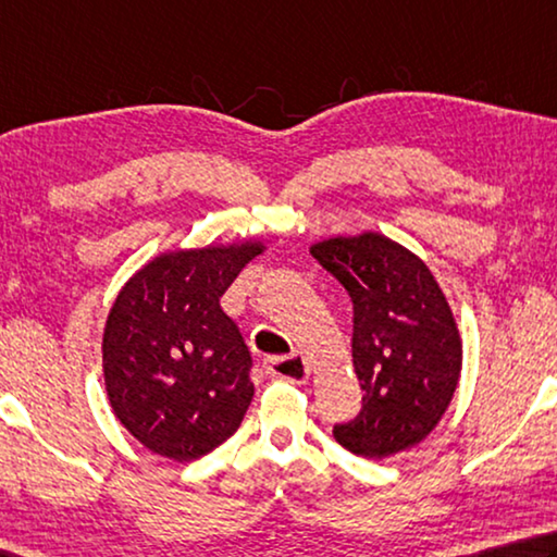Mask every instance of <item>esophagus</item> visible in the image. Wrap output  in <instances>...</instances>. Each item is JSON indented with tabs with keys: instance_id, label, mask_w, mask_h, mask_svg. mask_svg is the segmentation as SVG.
Here are the masks:
<instances>
[{
	"instance_id": "obj_1",
	"label": "esophagus",
	"mask_w": 557,
	"mask_h": 557,
	"mask_svg": "<svg viewBox=\"0 0 557 557\" xmlns=\"http://www.w3.org/2000/svg\"><path fill=\"white\" fill-rule=\"evenodd\" d=\"M265 372L275 380L301 384V382L309 380L311 368H309V360L305 356H299V352H292V356H285V358H268L265 360Z\"/></svg>"
}]
</instances>
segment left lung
<instances>
[{
    "label": "left lung",
    "mask_w": 557,
    "mask_h": 557,
    "mask_svg": "<svg viewBox=\"0 0 557 557\" xmlns=\"http://www.w3.org/2000/svg\"><path fill=\"white\" fill-rule=\"evenodd\" d=\"M309 250L352 299L362 409L333 426V438L368 460L419 446L450 407L462 370V338L446 295L417 252L375 231L333 236Z\"/></svg>",
    "instance_id": "left-lung-1"
}]
</instances>
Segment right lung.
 Returning a JSON list of instances; mask_svg holds the SVG:
<instances>
[{
  "mask_svg": "<svg viewBox=\"0 0 557 557\" xmlns=\"http://www.w3.org/2000/svg\"><path fill=\"white\" fill-rule=\"evenodd\" d=\"M268 246L180 248L148 260L114 299L102 336L111 409L148 450L197 460L231 438L252 399L250 352L219 299Z\"/></svg>",
  "mask_w": 557,
  "mask_h": 557,
  "instance_id": "add662e5",
  "label": "right lung"
}]
</instances>
